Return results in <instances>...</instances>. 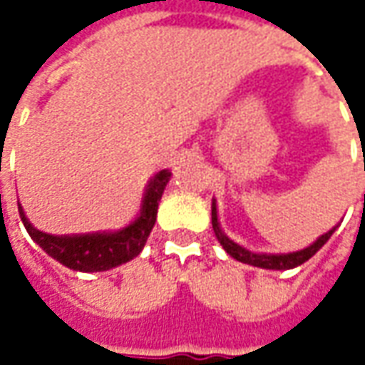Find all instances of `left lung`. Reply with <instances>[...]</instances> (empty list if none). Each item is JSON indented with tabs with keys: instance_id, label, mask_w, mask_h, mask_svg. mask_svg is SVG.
I'll return each instance as SVG.
<instances>
[{
	"instance_id": "left-lung-1",
	"label": "left lung",
	"mask_w": 365,
	"mask_h": 365,
	"mask_svg": "<svg viewBox=\"0 0 365 365\" xmlns=\"http://www.w3.org/2000/svg\"><path fill=\"white\" fill-rule=\"evenodd\" d=\"M211 223H213V232H215V237L219 240V244L223 245V250L232 256L233 259L237 262H244V264H250V266H256V268H266V270H290V268H297L304 264L309 258H313L317 252L323 247V245L329 242V237L335 232V227L329 230L327 233L319 235L315 242L307 247H302L299 252H288V254H258V252H252L244 245L235 244L233 240H230L221 225H219L217 219V203L213 199V205H211Z\"/></svg>"
}]
</instances>
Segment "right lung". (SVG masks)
Returning a JSON list of instances; mask_svg holds the SVG:
<instances>
[{
  "instance_id": "right-lung-1",
  "label": "right lung",
  "mask_w": 365,
  "mask_h": 365,
  "mask_svg": "<svg viewBox=\"0 0 365 365\" xmlns=\"http://www.w3.org/2000/svg\"><path fill=\"white\" fill-rule=\"evenodd\" d=\"M170 180L168 170H160L150 178L144 197L140 215L133 219L130 225L115 230V232H93V233H73V235H52L36 230L28 221L21 205L18 203L21 223L26 232L36 244L40 245L50 258L61 262L63 266L77 270V272H106L115 266H121L125 262L133 259L142 247L146 245V240L158 213V203L162 192Z\"/></svg>"
}]
</instances>
